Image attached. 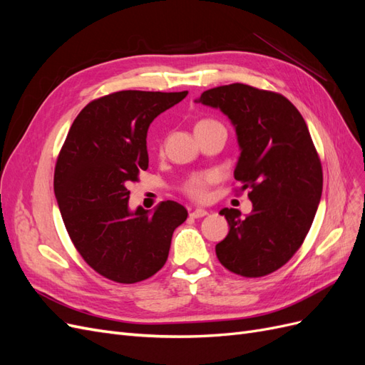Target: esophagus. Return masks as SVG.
Wrapping results in <instances>:
<instances>
[{"label":"esophagus","instance_id":"obj_1","mask_svg":"<svg viewBox=\"0 0 365 365\" xmlns=\"http://www.w3.org/2000/svg\"><path fill=\"white\" fill-rule=\"evenodd\" d=\"M207 215H208V212H207V210H204V208H196V210H193V212H190V217H193V219L204 217Z\"/></svg>","mask_w":365,"mask_h":365}]
</instances>
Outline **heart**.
<instances>
[{
    "mask_svg": "<svg viewBox=\"0 0 365 365\" xmlns=\"http://www.w3.org/2000/svg\"><path fill=\"white\" fill-rule=\"evenodd\" d=\"M210 125H219L217 121L213 120H201L200 123L196 125V128H202V126H210ZM216 181V175L213 172H201V173H193L187 178L182 184V192L190 196L192 200L201 201L207 195L208 185Z\"/></svg>",
    "mask_w": 365,
    "mask_h": 365,
    "instance_id": "b5f03b06",
    "label": "heart"
}]
</instances>
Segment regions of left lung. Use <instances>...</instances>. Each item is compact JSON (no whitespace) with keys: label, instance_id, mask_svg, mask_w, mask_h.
Returning a JSON list of instances; mask_svg holds the SVG:
<instances>
[{"label":"left lung","instance_id":"1","mask_svg":"<svg viewBox=\"0 0 365 365\" xmlns=\"http://www.w3.org/2000/svg\"><path fill=\"white\" fill-rule=\"evenodd\" d=\"M197 102L219 108L233 123L240 148L235 178L252 202L245 217L220 210L230 231L216 256L242 277H263L282 268L311 230L323 192L322 161L304 118L279 93L231 83L204 91Z\"/></svg>","mask_w":365,"mask_h":365}]
</instances>
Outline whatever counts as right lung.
I'll return each instance as SVG.
<instances>
[{"instance_id":"1","label":"right lung","mask_w":365,"mask_h":365,"mask_svg":"<svg viewBox=\"0 0 365 365\" xmlns=\"http://www.w3.org/2000/svg\"><path fill=\"white\" fill-rule=\"evenodd\" d=\"M187 96L118 91L88 103L76 117L54 168V195L70 239L103 277L137 283L158 272L187 210L163 201L130 212V182L149 165L146 137L153 118Z\"/></svg>"}]
</instances>
